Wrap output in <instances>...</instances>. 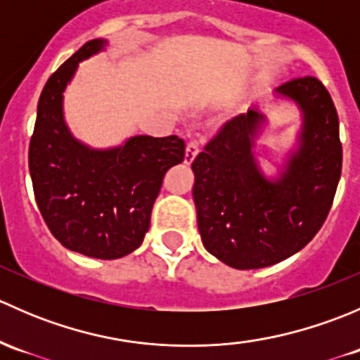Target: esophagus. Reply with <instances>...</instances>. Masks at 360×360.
Instances as JSON below:
<instances>
[{
    "label": "esophagus",
    "mask_w": 360,
    "mask_h": 360,
    "mask_svg": "<svg viewBox=\"0 0 360 360\" xmlns=\"http://www.w3.org/2000/svg\"><path fill=\"white\" fill-rule=\"evenodd\" d=\"M198 151H200V146H198L197 141H190L186 146V158H184V162L186 163H191L195 160V157L198 155Z\"/></svg>",
    "instance_id": "1"
}]
</instances>
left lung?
Segmentation results:
<instances>
[{"label": "left lung", "instance_id": "1", "mask_svg": "<svg viewBox=\"0 0 360 360\" xmlns=\"http://www.w3.org/2000/svg\"><path fill=\"white\" fill-rule=\"evenodd\" d=\"M277 92L303 111L301 148L281 179H264L254 163L263 122L254 110L224 123L191 163L203 245L238 270L271 266L303 249L324 224L341 176L340 122L328 89L315 76H297Z\"/></svg>", "mask_w": 360, "mask_h": 360}]
</instances>
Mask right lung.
<instances>
[{"mask_svg":"<svg viewBox=\"0 0 360 360\" xmlns=\"http://www.w3.org/2000/svg\"><path fill=\"white\" fill-rule=\"evenodd\" d=\"M90 39L46 82L29 143V172L38 209L64 248L97 259H118L143 244L163 177L184 160L177 136H137L96 151L69 134L63 92L82 59L99 52Z\"/></svg>","mask_w":360,"mask_h":360,"instance_id":"1","label":"right lung"}]
</instances>
